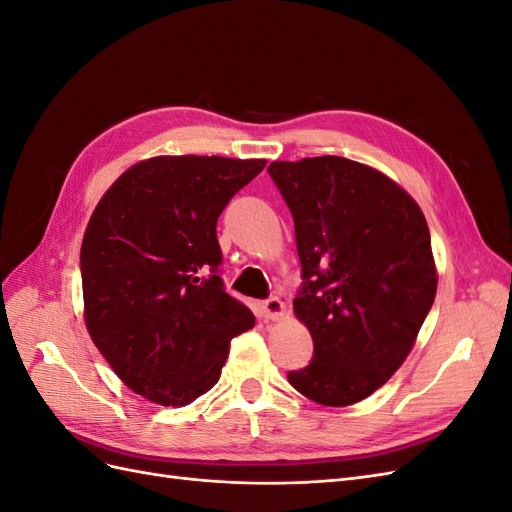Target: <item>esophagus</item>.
Returning <instances> with one entry per match:
<instances>
[{
	"mask_svg": "<svg viewBox=\"0 0 512 512\" xmlns=\"http://www.w3.org/2000/svg\"><path fill=\"white\" fill-rule=\"evenodd\" d=\"M284 312H286V305L282 303V299H277V297H269L260 303V314L265 320L282 318Z\"/></svg>",
	"mask_w": 512,
	"mask_h": 512,
	"instance_id": "obj_1",
	"label": "esophagus"
}]
</instances>
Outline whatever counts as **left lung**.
<instances>
[{
  "label": "left lung",
  "instance_id": "left-lung-1",
  "mask_svg": "<svg viewBox=\"0 0 512 512\" xmlns=\"http://www.w3.org/2000/svg\"><path fill=\"white\" fill-rule=\"evenodd\" d=\"M267 170L294 220L303 286L292 307L314 339L312 363L288 382L316 404L352 406L406 361L436 299L427 220L359 162L320 156Z\"/></svg>",
  "mask_w": 512,
  "mask_h": 512
}]
</instances>
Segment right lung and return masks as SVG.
<instances>
[{
  "label": "right lung",
  "mask_w": 512,
  "mask_h": 512,
  "mask_svg": "<svg viewBox=\"0 0 512 512\" xmlns=\"http://www.w3.org/2000/svg\"><path fill=\"white\" fill-rule=\"evenodd\" d=\"M265 160L160 156L128 168L81 245L85 324L123 384L160 406L213 389L230 339L254 327L224 290L218 218Z\"/></svg>",
  "instance_id": "right-lung-1"
}]
</instances>
